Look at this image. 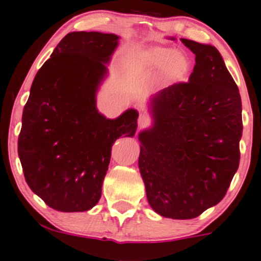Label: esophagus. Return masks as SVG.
<instances>
[{"label": "esophagus", "mask_w": 261, "mask_h": 261, "mask_svg": "<svg viewBox=\"0 0 261 261\" xmlns=\"http://www.w3.org/2000/svg\"><path fill=\"white\" fill-rule=\"evenodd\" d=\"M149 122H150L149 117H147L145 114H140V115H139L138 123H139V126H140V127H145V126L149 125Z\"/></svg>", "instance_id": "1"}]
</instances>
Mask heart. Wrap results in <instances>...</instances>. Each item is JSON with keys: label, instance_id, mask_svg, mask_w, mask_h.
Segmentation results:
<instances>
[{"label": "heart", "instance_id": "1", "mask_svg": "<svg viewBox=\"0 0 261 261\" xmlns=\"http://www.w3.org/2000/svg\"><path fill=\"white\" fill-rule=\"evenodd\" d=\"M140 59L147 69L154 72L163 70V78L168 83L186 81L191 70V60L186 54L164 46L145 50Z\"/></svg>", "mask_w": 261, "mask_h": 261}]
</instances>
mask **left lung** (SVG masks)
<instances>
[{"label": "left lung", "mask_w": 261, "mask_h": 261, "mask_svg": "<svg viewBox=\"0 0 261 261\" xmlns=\"http://www.w3.org/2000/svg\"><path fill=\"white\" fill-rule=\"evenodd\" d=\"M196 55L188 82L150 99L154 123L139 134L147 202L163 217H198L225 197L240 163L241 97L220 51L180 39Z\"/></svg>", "instance_id": "obj_1"}]
</instances>
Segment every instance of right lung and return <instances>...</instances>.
<instances>
[{"label":"right lung","instance_id":"right-lung-1","mask_svg":"<svg viewBox=\"0 0 261 261\" xmlns=\"http://www.w3.org/2000/svg\"><path fill=\"white\" fill-rule=\"evenodd\" d=\"M118 36L74 31L62 39L34 78L23 107L18 158L26 183L49 207L83 212L101 198L112 145L133 138L139 114L115 120L96 107V93Z\"/></svg>","mask_w":261,"mask_h":261}]
</instances>
